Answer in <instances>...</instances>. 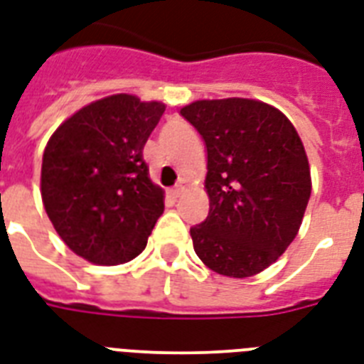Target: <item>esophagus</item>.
Here are the masks:
<instances>
[{
  "label": "esophagus",
  "mask_w": 364,
  "mask_h": 364,
  "mask_svg": "<svg viewBox=\"0 0 364 364\" xmlns=\"http://www.w3.org/2000/svg\"><path fill=\"white\" fill-rule=\"evenodd\" d=\"M183 191H185V183L181 181L179 185H176V187L171 188V196H173V198H179L183 194Z\"/></svg>",
  "instance_id": "34e87169"
}]
</instances>
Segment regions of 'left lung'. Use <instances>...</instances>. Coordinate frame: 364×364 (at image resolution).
I'll return each mask as SVG.
<instances>
[{"label": "left lung", "mask_w": 364, "mask_h": 364, "mask_svg": "<svg viewBox=\"0 0 364 364\" xmlns=\"http://www.w3.org/2000/svg\"><path fill=\"white\" fill-rule=\"evenodd\" d=\"M181 115L208 149L210 213L191 228L194 251L217 274L255 276L299 232L311 193L304 145L282 111L255 100H200Z\"/></svg>", "instance_id": "8db88e82"}]
</instances>
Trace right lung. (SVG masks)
Wrapping results in <instances>:
<instances>
[{
	"label": "right lung",
	"instance_id": "obj_1",
	"mask_svg": "<svg viewBox=\"0 0 364 364\" xmlns=\"http://www.w3.org/2000/svg\"><path fill=\"white\" fill-rule=\"evenodd\" d=\"M166 105L115 94L79 109L48 139L41 196L65 245L94 264L141 253L164 211L143 147Z\"/></svg>",
	"mask_w": 364,
	"mask_h": 364
}]
</instances>
